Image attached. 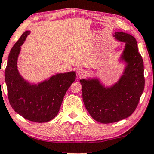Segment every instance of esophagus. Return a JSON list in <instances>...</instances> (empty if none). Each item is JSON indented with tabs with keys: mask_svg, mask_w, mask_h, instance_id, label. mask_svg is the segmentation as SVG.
Returning a JSON list of instances; mask_svg holds the SVG:
<instances>
[{
	"mask_svg": "<svg viewBox=\"0 0 154 154\" xmlns=\"http://www.w3.org/2000/svg\"><path fill=\"white\" fill-rule=\"evenodd\" d=\"M77 74L79 77H83L86 75V72L82 69H79V70H77Z\"/></svg>",
	"mask_w": 154,
	"mask_h": 154,
	"instance_id": "esophagus-1",
	"label": "esophagus"
}]
</instances>
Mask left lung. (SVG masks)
<instances>
[{
	"label": "left lung",
	"instance_id": "obj_1",
	"mask_svg": "<svg viewBox=\"0 0 154 154\" xmlns=\"http://www.w3.org/2000/svg\"><path fill=\"white\" fill-rule=\"evenodd\" d=\"M116 40L125 42L121 60L125 67L119 81L105 87L98 78L80 79L82 98L91 117L102 123L117 122L133 113L144 88V64L135 38L116 32Z\"/></svg>",
	"mask_w": 154,
	"mask_h": 154
}]
</instances>
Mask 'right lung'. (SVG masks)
Returning a JSON list of instances; mask_svg holds the SVG:
<instances>
[{
	"mask_svg": "<svg viewBox=\"0 0 154 154\" xmlns=\"http://www.w3.org/2000/svg\"><path fill=\"white\" fill-rule=\"evenodd\" d=\"M30 31H25L15 43L8 56L5 71L8 96L13 109L26 119L44 123L57 115L65 94L75 82L76 73H59L38 84H31L19 74L17 59Z\"/></svg>",
	"mask_w": 154,
	"mask_h": 154,
	"instance_id": "obj_1",
	"label": "right lung"
}]
</instances>
